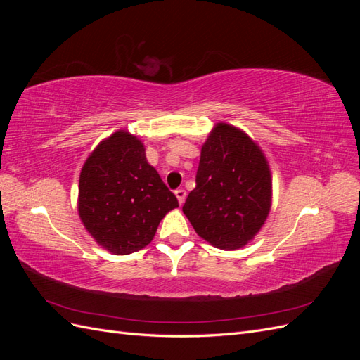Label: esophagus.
<instances>
[{"instance_id": "1", "label": "esophagus", "mask_w": 360, "mask_h": 360, "mask_svg": "<svg viewBox=\"0 0 360 360\" xmlns=\"http://www.w3.org/2000/svg\"><path fill=\"white\" fill-rule=\"evenodd\" d=\"M176 197H177L180 205H181L184 202V200H186V191H184V189H177L176 191Z\"/></svg>"}]
</instances>
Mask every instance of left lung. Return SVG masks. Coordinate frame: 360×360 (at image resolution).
<instances>
[{"mask_svg":"<svg viewBox=\"0 0 360 360\" xmlns=\"http://www.w3.org/2000/svg\"><path fill=\"white\" fill-rule=\"evenodd\" d=\"M197 188L183 213L204 240L219 249L245 246L270 210V169L259 147L242 130L217 123L201 148Z\"/></svg>","mask_w":360,"mask_h":360,"instance_id":"8db88e82","label":"left lung"}]
</instances>
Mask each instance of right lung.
Here are the masks:
<instances>
[{"instance_id":"right-lung-1","label":"right lung","mask_w":360,"mask_h":360,"mask_svg":"<svg viewBox=\"0 0 360 360\" xmlns=\"http://www.w3.org/2000/svg\"><path fill=\"white\" fill-rule=\"evenodd\" d=\"M177 197L146 159L143 143L124 130L96 147L79 177L81 221L105 249L127 255L147 246Z\"/></svg>"}]
</instances>
